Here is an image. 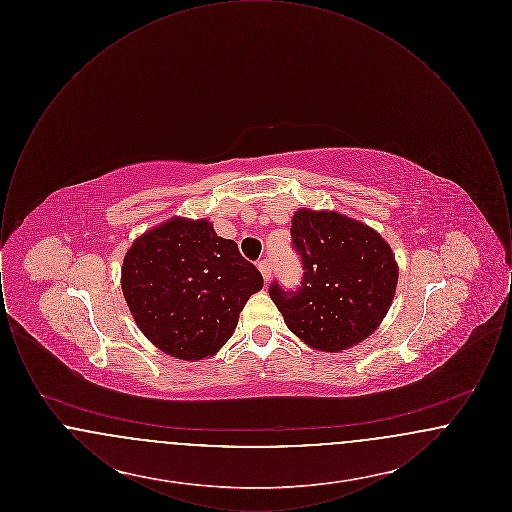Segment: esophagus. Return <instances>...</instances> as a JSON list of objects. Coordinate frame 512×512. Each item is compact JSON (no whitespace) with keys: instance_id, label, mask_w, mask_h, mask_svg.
<instances>
[{"instance_id":"1","label":"esophagus","mask_w":512,"mask_h":512,"mask_svg":"<svg viewBox=\"0 0 512 512\" xmlns=\"http://www.w3.org/2000/svg\"><path fill=\"white\" fill-rule=\"evenodd\" d=\"M259 270H261V274H263V278H265V282L270 280V274H272V263L268 261V259H263V261H259Z\"/></svg>"}]
</instances>
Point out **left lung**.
Here are the masks:
<instances>
[{
    "label": "left lung",
    "mask_w": 512,
    "mask_h": 512,
    "mask_svg": "<svg viewBox=\"0 0 512 512\" xmlns=\"http://www.w3.org/2000/svg\"><path fill=\"white\" fill-rule=\"evenodd\" d=\"M292 240L303 261L297 292L270 284L284 322L313 349L338 353L366 340L390 311L399 268L388 242L336 211L299 209Z\"/></svg>",
    "instance_id": "1"
}]
</instances>
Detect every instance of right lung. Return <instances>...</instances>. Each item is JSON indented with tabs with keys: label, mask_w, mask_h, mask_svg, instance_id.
I'll return each instance as SVG.
<instances>
[{
	"label": "right lung",
	"mask_w": 512,
	"mask_h": 512,
	"mask_svg": "<svg viewBox=\"0 0 512 512\" xmlns=\"http://www.w3.org/2000/svg\"><path fill=\"white\" fill-rule=\"evenodd\" d=\"M121 286L147 340L172 357L199 361L230 340L263 276L209 220L174 217L134 240Z\"/></svg>",
	"instance_id": "add662e5"
}]
</instances>
